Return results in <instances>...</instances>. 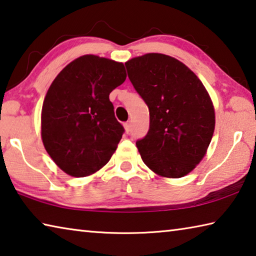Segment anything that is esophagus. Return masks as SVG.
Segmentation results:
<instances>
[{
	"label": "esophagus",
	"instance_id": "esophagus-1",
	"mask_svg": "<svg viewBox=\"0 0 256 256\" xmlns=\"http://www.w3.org/2000/svg\"><path fill=\"white\" fill-rule=\"evenodd\" d=\"M124 128H125V132L128 133L130 131H131V123H130V122L124 123Z\"/></svg>",
	"mask_w": 256,
	"mask_h": 256
}]
</instances>
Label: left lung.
Segmentation results:
<instances>
[{
	"label": "left lung",
	"instance_id": "left-lung-1",
	"mask_svg": "<svg viewBox=\"0 0 256 256\" xmlns=\"http://www.w3.org/2000/svg\"><path fill=\"white\" fill-rule=\"evenodd\" d=\"M125 66L149 108V131L136 141L142 160L159 176L188 175L204 157L214 131V108L204 86L168 55L138 56Z\"/></svg>",
	"mask_w": 256,
	"mask_h": 256
}]
</instances>
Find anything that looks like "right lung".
<instances>
[{
	"mask_svg": "<svg viewBox=\"0 0 256 256\" xmlns=\"http://www.w3.org/2000/svg\"><path fill=\"white\" fill-rule=\"evenodd\" d=\"M126 79L123 63L84 55L52 82L42 110V144L68 175L84 177L110 162L124 133L110 94Z\"/></svg>",
	"mask_w": 256,
	"mask_h": 256,
	"instance_id": "add662e5",
	"label": "right lung"
}]
</instances>
